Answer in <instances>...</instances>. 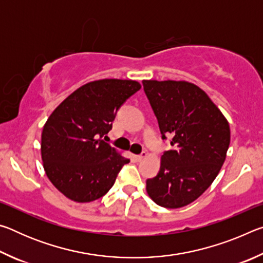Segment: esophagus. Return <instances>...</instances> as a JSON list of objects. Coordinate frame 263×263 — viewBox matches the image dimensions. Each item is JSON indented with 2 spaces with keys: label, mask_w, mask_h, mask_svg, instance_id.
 Returning a JSON list of instances; mask_svg holds the SVG:
<instances>
[{
  "label": "esophagus",
  "mask_w": 263,
  "mask_h": 263,
  "mask_svg": "<svg viewBox=\"0 0 263 263\" xmlns=\"http://www.w3.org/2000/svg\"><path fill=\"white\" fill-rule=\"evenodd\" d=\"M146 157H147V153H146V152H142L141 154H139V155H137V160H138V161H141V160L142 159H145Z\"/></svg>",
  "instance_id": "1"
}]
</instances>
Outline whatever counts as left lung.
I'll list each match as a JSON object with an SVG mask.
<instances>
[{
	"label": "left lung",
	"mask_w": 263,
	"mask_h": 263,
	"mask_svg": "<svg viewBox=\"0 0 263 263\" xmlns=\"http://www.w3.org/2000/svg\"><path fill=\"white\" fill-rule=\"evenodd\" d=\"M162 139L172 149L161 157L158 175L146 181L158 205L177 209L197 199L219 173L230 146V125L206 92L186 81L144 80Z\"/></svg>",
	"instance_id": "1"
}]
</instances>
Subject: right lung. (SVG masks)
Here are the masks:
<instances>
[{
    "label": "right lung",
    "instance_id": "obj_1",
    "mask_svg": "<svg viewBox=\"0 0 263 263\" xmlns=\"http://www.w3.org/2000/svg\"><path fill=\"white\" fill-rule=\"evenodd\" d=\"M140 88L132 80L89 82L48 117L42 133L43 166L48 180L66 197L78 203L101 198L130 162L102 138L112 128L118 109Z\"/></svg>",
    "mask_w": 263,
    "mask_h": 263
}]
</instances>
